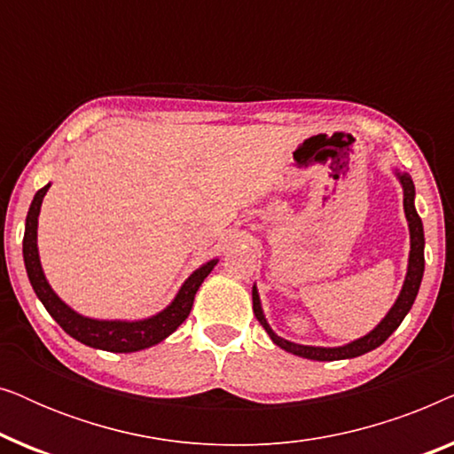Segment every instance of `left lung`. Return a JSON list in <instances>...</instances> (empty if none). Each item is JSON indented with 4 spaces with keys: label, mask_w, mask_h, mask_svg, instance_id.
<instances>
[{
    "label": "left lung",
    "mask_w": 454,
    "mask_h": 454,
    "mask_svg": "<svg viewBox=\"0 0 454 454\" xmlns=\"http://www.w3.org/2000/svg\"><path fill=\"white\" fill-rule=\"evenodd\" d=\"M395 176L399 177V182L403 185V208H405V216L409 223V238H411V250H409V264H407V275H405V283H403V289L396 301L393 303V308L388 309V314L384 316L374 331H370L365 337L351 340V343L340 345V347H312V345H300V343H291V340L278 337V334L272 331L269 322L264 318L262 312V303H260V295L256 285L252 287V308L254 314L269 337L272 339V343L281 347V349L294 353V356L306 357V359H316V362H337V359H351L357 356H364L376 347H380L384 340H387L390 334H393L399 325L405 318L409 309H411L415 297H418L419 285H421V277H424V225H421V219L415 210V185L413 179L409 173H401L395 171Z\"/></svg>",
    "instance_id": "left-lung-1"
}]
</instances>
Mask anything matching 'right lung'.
Instances as JSON below:
<instances>
[{"label": "right lung", "mask_w": 454, "mask_h": 454, "mask_svg": "<svg viewBox=\"0 0 454 454\" xmlns=\"http://www.w3.org/2000/svg\"><path fill=\"white\" fill-rule=\"evenodd\" d=\"M51 184L36 192L33 202H30L28 215H27V227H24V239H22V256L24 266H27L28 281L33 285L35 294L43 301V306L51 318L70 334L72 339L80 340V343L95 347V349L114 351V353H132L146 349L160 343V340L169 337L173 331L190 316L192 303H194L196 291L200 289L204 278L210 275L215 264L219 260H208L200 269H196L192 275L185 278L182 289L177 291L176 300H173L165 309L159 314L151 316L145 320H95L86 318V316L74 312L66 301H61L58 294L47 283L45 272H43L39 247H36V227H39V213L43 198H45L47 190Z\"/></svg>", "instance_id": "obj_1"}]
</instances>
